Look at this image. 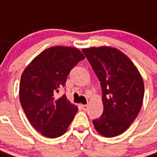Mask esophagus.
<instances>
[{
	"label": "esophagus",
	"instance_id": "34e87169",
	"mask_svg": "<svg viewBox=\"0 0 157 157\" xmlns=\"http://www.w3.org/2000/svg\"><path fill=\"white\" fill-rule=\"evenodd\" d=\"M81 107L83 108V109L84 111H86L87 109H89V105H81Z\"/></svg>",
	"mask_w": 157,
	"mask_h": 157
}]
</instances>
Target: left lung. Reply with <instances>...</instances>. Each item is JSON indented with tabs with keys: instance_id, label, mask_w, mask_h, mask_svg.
I'll list each match as a JSON object with an SVG mask.
<instances>
[{
	"instance_id": "8db88e82",
	"label": "left lung",
	"mask_w": 157,
	"mask_h": 157,
	"mask_svg": "<svg viewBox=\"0 0 157 157\" xmlns=\"http://www.w3.org/2000/svg\"><path fill=\"white\" fill-rule=\"evenodd\" d=\"M82 51L102 89L104 110L93 124L103 136H117L130 127L141 109L145 90L142 77L130 58L115 48L92 47Z\"/></svg>"
}]
</instances>
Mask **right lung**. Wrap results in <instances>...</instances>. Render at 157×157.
Listing matches in <instances>:
<instances>
[{"label":"right lung","instance_id":"1","mask_svg":"<svg viewBox=\"0 0 157 157\" xmlns=\"http://www.w3.org/2000/svg\"><path fill=\"white\" fill-rule=\"evenodd\" d=\"M85 58L76 48L54 46L32 60L21 76V105L35 129L48 138L63 136L78 112L66 95L56 94L64 87L71 69Z\"/></svg>","mask_w":157,"mask_h":157}]
</instances>
